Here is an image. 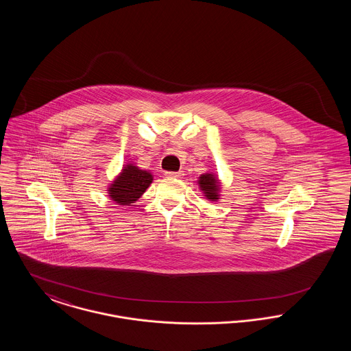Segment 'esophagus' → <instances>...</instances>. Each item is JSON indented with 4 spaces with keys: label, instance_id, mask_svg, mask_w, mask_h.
I'll list each match as a JSON object with an SVG mask.
<instances>
[{
    "label": "esophagus",
    "instance_id": "1",
    "mask_svg": "<svg viewBox=\"0 0 351 351\" xmlns=\"http://www.w3.org/2000/svg\"><path fill=\"white\" fill-rule=\"evenodd\" d=\"M167 178H172V179H182L184 176L183 171H178V172H166Z\"/></svg>",
    "mask_w": 351,
    "mask_h": 351
}]
</instances>
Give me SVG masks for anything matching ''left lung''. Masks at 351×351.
<instances>
[{
	"mask_svg": "<svg viewBox=\"0 0 351 351\" xmlns=\"http://www.w3.org/2000/svg\"><path fill=\"white\" fill-rule=\"evenodd\" d=\"M199 188L201 192L204 193L205 199L209 201H218L221 197V182L217 178L216 173L213 172H205L200 175L199 180Z\"/></svg>",
	"mask_w": 351,
	"mask_h": 351,
	"instance_id": "8db88e82",
	"label": "left lung"
}]
</instances>
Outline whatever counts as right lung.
<instances>
[{
    "label": "right lung",
    "mask_w": 351,
    "mask_h": 351,
    "mask_svg": "<svg viewBox=\"0 0 351 351\" xmlns=\"http://www.w3.org/2000/svg\"><path fill=\"white\" fill-rule=\"evenodd\" d=\"M152 180L154 175L150 171L142 169L135 163H128L108 185V196L118 205H130L146 192Z\"/></svg>",
    "instance_id": "add662e5"
}]
</instances>
